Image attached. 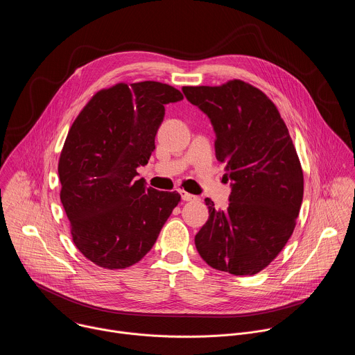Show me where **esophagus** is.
Returning a JSON list of instances; mask_svg holds the SVG:
<instances>
[{"label": "esophagus", "mask_w": 355, "mask_h": 355, "mask_svg": "<svg viewBox=\"0 0 355 355\" xmlns=\"http://www.w3.org/2000/svg\"><path fill=\"white\" fill-rule=\"evenodd\" d=\"M181 198H182V200H187V202H189V200H199L198 196H195L192 193H188L185 191H181Z\"/></svg>", "instance_id": "esophagus-1"}]
</instances>
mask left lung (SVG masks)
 Here are the masks:
<instances>
[{
    "mask_svg": "<svg viewBox=\"0 0 355 355\" xmlns=\"http://www.w3.org/2000/svg\"><path fill=\"white\" fill-rule=\"evenodd\" d=\"M182 92L209 118L232 188L226 209L205 199L209 219L195 236L196 250L215 270L257 274L289 240L302 205L303 173L288 128L271 99L244 81Z\"/></svg>",
    "mask_w": 355,
    "mask_h": 355,
    "instance_id": "left-lung-1",
    "label": "left lung"
}]
</instances>
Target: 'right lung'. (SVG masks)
<instances>
[{"mask_svg":"<svg viewBox=\"0 0 355 355\" xmlns=\"http://www.w3.org/2000/svg\"><path fill=\"white\" fill-rule=\"evenodd\" d=\"M182 94L168 84H116L96 92L74 121L59 160L60 199L76 247L94 264L121 270L140 261L181 199L147 188V164L164 105Z\"/></svg>","mask_w":355,"mask_h":355,"instance_id":"1","label":"right lung"}]
</instances>
